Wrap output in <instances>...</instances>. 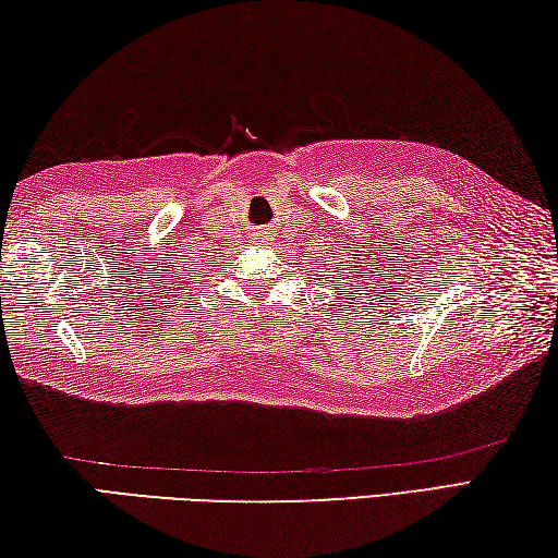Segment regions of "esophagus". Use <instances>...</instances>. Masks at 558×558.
I'll list each match as a JSON object with an SVG mask.
<instances>
[{
	"label": "esophagus",
	"mask_w": 558,
	"mask_h": 558,
	"mask_svg": "<svg viewBox=\"0 0 558 558\" xmlns=\"http://www.w3.org/2000/svg\"><path fill=\"white\" fill-rule=\"evenodd\" d=\"M267 236H269L267 232H259V234H257V242H267Z\"/></svg>",
	"instance_id": "34e87169"
}]
</instances>
